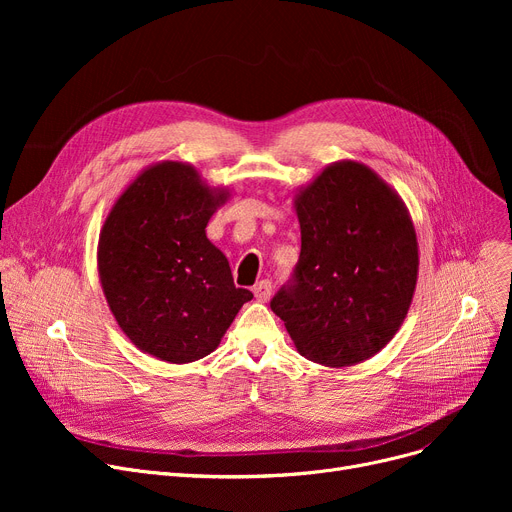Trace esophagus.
<instances>
[{"instance_id":"1","label":"esophagus","mask_w":512,"mask_h":512,"mask_svg":"<svg viewBox=\"0 0 512 512\" xmlns=\"http://www.w3.org/2000/svg\"><path fill=\"white\" fill-rule=\"evenodd\" d=\"M253 294H255V299H257L259 303L270 301V297H272V282H270V280L257 282V284L253 286Z\"/></svg>"}]
</instances>
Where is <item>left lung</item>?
I'll return each instance as SVG.
<instances>
[{
  "instance_id": "obj_1",
  "label": "left lung",
  "mask_w": 512,
  "mask_h": 512,
  "mask_svg": "<svg viewBox=\"0 0 512 512\" xmlns=\"http://www.w3.org/2000/svg\"><path fill=\"white\" fill-rule=\"evenodd\" d=\"M301 255L272 299L297 351L351 367L378 355L405 321L419 274L411 213L361 161L326 166L294 193Z\"/></svg>"
}]
</instances>
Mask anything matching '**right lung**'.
<instances>
[{
    "mask_svg": "<svg viewBox=\"0 0 512 512\" xmlns=\"http://www.w3.org/2000/svg\"><path fill=\"white\" fill-rule=\"evenodd\" d=\"M228 199V186H209L195 166L164 159L134 178L107 213L99 282L139 351L176 365L203 359L253 299L234 286L226 255L205 234Z\"/></svg>",
    "mask_w": 512,
    "mask_h": 512,
    "instance_id": "right-lung-1",
    "label": "right lung"
}]
</instances>
